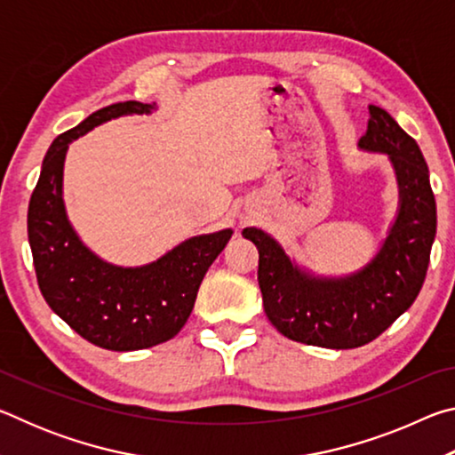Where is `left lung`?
Wrapping results in <instances>:
<instances>
[{"instance_id":"obj_1","label":"left lung","mask_w":455,"mask_h":455,"mask_svg":"<svg viewBox=\"0 0 455 455\" xmlns=\"http://www.w3.org/2000/svg\"><path fill=\"white\" fill-rule=\"evenodd\" d=\"M359 150L387 156L397 182L395 217L363 267L319 275L291 259L263 228L243 230L259 249L267 317L291 341L327 349L361 347L410 309L426 281L437 214L419 146L383 108L371 104Z\"/></svg>"}]
</instances>
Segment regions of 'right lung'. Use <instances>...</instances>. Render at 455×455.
I'll return each instance as SVG.
<instances>
[{
    "instance_id": "obj_1",
    "label": "right lung",
    "mask_w": 455,
    "mask_h": 455,
    "mask_svg": "<svg viewBox=\"0 0 455 455\" xmlns=\"http://www.w3.org/2000/svg\"><path fill=\"white\" fill-rule=\"evenodd\" d=\"M154 110L156 102H118L60 134L45 154L28 209V238L45 303L76 333L110 351L148 349L179 335L206 271L233 236V228L196 235L152 263L122 267L98 257L76 233L64 203L70 144L114 118Z\"/></svg>"
}]
</instances>
